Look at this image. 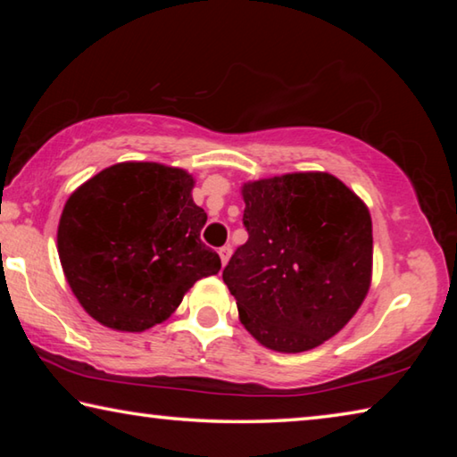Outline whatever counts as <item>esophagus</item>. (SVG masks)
I'll return each mask as SVG.
<instances>
[{"label": "esophagus", "instance_id": "34e87169", "mask_svg": "<svg viewBox=\"0 0 457 457\" xmlns=\"http://www.w3.org/2000/svg\"><path fill=\"white\" fill-rule=\"evenodd\" d=\"M229 256H231V247H229V245H221V247H220V258H221V264H223V266L228 264Z\"/></svg>", "mask_w": 457, "mask_h": 457}]
</instances>
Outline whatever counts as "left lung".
<instances>
[{
    "label": "left lung",
    "mask_w": 457,
    "mask_h": 457,
    "mask_svg": "<svg viewBox=\"0 0 457 457\" xmlns=\"http://www.w3.org/2000/svg\"><path fill=\"white\" fill-rule=\"evenodd\" d=\"M242 197L247 242L223 270L239 320L268 349L311 351L353 319L369 292L367 205L320 171L244 183Z\"/></svg>",
    "instance_id": "left-lung-1"
}]
</instances>
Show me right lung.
<instances>
[{"label": "right lung", "instance_id": "obj_1", "mask_svg": "<svg viewBox=\"0 0 457 457\" xmlns=\"http://www.w3.org/2000/svg\"><path fill=\"white\" fill-rule=\"evenodd\" d=\"M193 177L161 163H117L68 197L58 256L74 296L108 328L143 332L167 320L193 284L220 272L201 242L207 213Z\"/></svg>", "mask_w": 457, "mask_h": 457}]
</instances>
